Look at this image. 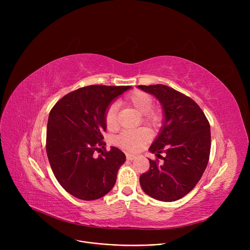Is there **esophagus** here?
<instances>
[{
  "instance_id": "obj_1",
  "label": "esophagus",
  "mask_w": 250,
  "mask_h": 250,
  "mask_svg": "<svg viewBox=\"0 0 250 250\" xmlns=\"http://www.w3.org/2000/svg\"><path fill=\"white\" fill-rule=\"evenodd\" d=\"M136 158V155L134 154H129V153H126V159L127 160H134Z\"/></svg>"
}]
</instances>
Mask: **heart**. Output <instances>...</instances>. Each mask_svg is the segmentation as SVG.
Returning a JSON list of instances; mask_svg holds the SVG:
<instances>
[{"label":"heart","instance_id":"heart-1","mask_svg":"<svg viewBox=\"0 0 250 250\" xmlns=\"http://www.w3.org/2000/svg\"><path fill=\"white\" fill-rule=\"evenodd\" d=\"M125 101L141 113H143V121L150 126H158L163 115L160 109L153 108V98L150 94L141 90H135L128 94ZM104 123L106 127L110 130L115 129L117 126V104L111 103L104 111ZM151 138V134L147 128L125 129L116 137L117 145L129 151L139 150L144 144L147 143Z\"/></svg>","mask_w":250,"mask_h":250}]
</instances>
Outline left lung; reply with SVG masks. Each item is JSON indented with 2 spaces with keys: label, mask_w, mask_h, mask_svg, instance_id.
I'll list each match as a JSON object with an SVG mask.
<instances>
[{
  "label": "left lung",
  "mask_w": 250,
  "mask_h": 250,
  "mask_svg": "<svg viewBox=\"0 0 250 250\" xmlns=\"http://www.w3.org/2000/svg\"><path fill=\"white\" fill-rule=\"evenodd\" d=\"M138 87L158 99L164 111L160 134L149 148L163 161L149 159V170L140 176L141 187L155 200L174 202L187 195L205 172L211 151L209 124L198 104L173 88Z\"/></svg>",
  "instance_id": "left-lung-1"
}]
</instances>
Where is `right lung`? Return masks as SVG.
<instances>
[{
	"instance_id": "add662e5",
	"label": "right lung",
	"mask_w": 250,
	"mask_h": 250,
	"mask_svg": "<svg viewBox=\"0 0 250 250\" xmlns=\"http://www.w3.org/2000/svg\"><path fill=\"white\" fill-rule=\"evenodd\" d=\"M130 86L90 85L60 99L51 108L46 154L57 180L75 198L94 201L108 193L125 161L118 148L105 149L104 111ZM104 151L98 157L95 150ZM100 153V152H99Z\"/></svg>"
}]
</instances>
